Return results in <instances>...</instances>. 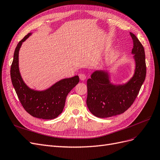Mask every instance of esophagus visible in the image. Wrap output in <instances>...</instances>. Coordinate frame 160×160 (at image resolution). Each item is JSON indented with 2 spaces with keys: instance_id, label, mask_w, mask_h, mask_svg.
I'll use <instances>...</instances> for the list:
<instances>
[{
  "instance_id": "34e87169",
  "label": "esophagus",
  "mask_w": 160,
  "mask_h": 160,
  "mask_svg": "<svg viewBox=\"0 0 160 160\" xmlns=\"http://www.w3.org/2000/svg\"><path fill=\"white\" fill-rule=\"evenodd\" d=\"M79 79H80L81 81H84V80L86 79L85 75H84V74H80V75H79Z\"/></svg>"
}]
</instances>
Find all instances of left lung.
Segmentation results:
<instances>
[{
  "label": "left lung",
  "mask_w": 160,
  "mask_h": 160,
  "mask_svg": "<svg viewBox=\"0 0 160 160\" xmlns=\"http://www.w3.org/2000/svg\"><path fill=\"white\" fill-rule=\"evenodd\" d=\"M135 61L133 77L126 84L114 85L110 83L107 72L95 71L88 80L87 105L91 113L100 118H109L124 113L136 99L146 79V64L142 44L134 34L130 32Z\"/></svg>",
  "instance_id": "obj_1"
}]
</instances>
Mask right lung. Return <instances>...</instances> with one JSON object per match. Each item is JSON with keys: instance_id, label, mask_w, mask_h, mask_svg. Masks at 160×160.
<instances>
[{"instance_id": "right-lung-1", "label": "right lung", "mask_w": 160, "mask_h": 160, "mask_svg": "<svg viewBox=\"0 0 160 160\" xmlns=\"http://www.w3.org/2000/svg\"><path fill=\"white\" fill-rule=\"evenodd\" d=\"M31 35L28 33L19 41L14 52L11 67L12 83L23 108L33 117L52 119L56 118L63 110L67 95L79 82V76L64 79L49 89L38 91L30 89L24 83L18 69V51L22 42Z\"/></svg>"}]
</instances>
